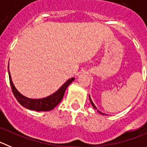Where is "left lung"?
Returning a JSON list of instances; mask_svg holds the SVG:
<instances>
[{"label":"left lung","instance_id":"8db88e82","mask_svg":"<svg viewBox=\"0 0 147 147\" xmlns=\"http://www.w3.org/2000/svg\"><path fill=\"white\" fill-rule=\"evenodd\" d=\"M89 99H90V103H91V105H92V106H93V107H94V108H95V109H97V108H96V106H95V105H94V103H93V101H91V99H90V96H89ZM98 112H99V113H101V115H104V114H103V113H101V112H99V111H98Z\"/></svg>","mask_w":147,"mask_h":147}]
</instances>
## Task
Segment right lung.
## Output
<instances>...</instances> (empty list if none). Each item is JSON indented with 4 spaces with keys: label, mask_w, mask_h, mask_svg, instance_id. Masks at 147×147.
Wrapping results in <instances>:
<instances>
[{
    "label": "right lung",
    "mask_w": 147,
    "mask_h": 147,
    "mask_svg": "<svg viewBox=\"0 0 147 147\" xmlns=\"http://www.w3.org/2000/svg\"><path fill=\"white\" fill-rule=\"evenodd\" d=\"M9 76L12 92H13L15 98L17 99V101L23 107H24L27 108L29 109H31V110L35 111H50L51 109H53V108L56 107L63 98L64 92H65L67 88L74 80V78H71V79L68 80L57 90V92L54 93L52 95L49 96V97L41 98V99H32V98H28L27 97L22 96L16 90L15 86H13V83H12L9 69Z\"/></svg>",
    "instance_id": "obj_1"
}]
</instances>
